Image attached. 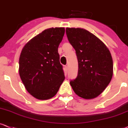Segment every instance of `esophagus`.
Returning a JSON list of instances; mask_svg holds the SVG:
<instances>
[{"mask_svg":"<svg viewBox=\"0 0 128 128\" xmlns=\"http://www.w3.org/2000/svg\"><path fill=\"white\" fill-rule=\"evenodd\" d=\"M64 70H65L66 72H67L68 69V66H64Z\"/></svg>","mask_w":128,"mask_h":128,"instance_id":"1","label":"esophagus"}]
</instances>
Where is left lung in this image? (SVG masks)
Segmentation results:
<instances>
[{"label":"left lung","instance_id":"1","mask_svg":"<svg viewBox=\"0 0 128 128\" xmlns=\"http://www.w3.org/2000/svg\"><path fill=\"white\" fill-rule=\"evenodd\" d=\"M69 42L76 52L78 62L76 78L70 81L75 94L85 99L98 96L113 76L111 53L95 35L80 28H66Z\"/></svg>","mask_w":128,"mask_h":128}]
</instances>
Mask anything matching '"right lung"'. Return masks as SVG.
I'll return each instance as SVG.
<instances>
[{
    "instance_id": "right-lung-1",
    "label": "right lung",
    "mask_w": 128,
    "mask_h": 128,
    "mask_svg": "<svg viewBox=\"0 0 128 128\" xmlns=\"http://www.w3.org/2000/svg\"><path fill=\"white\" fill-rule=\"evenodd\" d=\"M64 31L62 27L45 30L30 40L20 53V79L28 92L38 100L54 97L64 80L58 53Z\"/></svg>"
}]
</instances>
